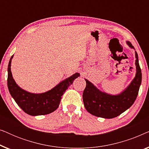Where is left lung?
Segmentation results:
<instances>
[{"instance_id": "8db88e82", "label": "left lung", "mask_w": 149, "mask_h": 149, "mask_svg": "<svg viewBox=\"0 0 149 149\" xmlns=\"http://www.w3.org/2000/svg\"><path fill=\"white\" fill-rule=\"evenodd\" d=\"M127 44L134 49L130 42ZM136 55V76L131 83L125 90L118 95L108 94L102 92L88 80L83 93V100L85 108L91 115L105 119H112L121 115L132 107L142 82V72L140 69L138 56Z\"/></svg>"}]
</instances>
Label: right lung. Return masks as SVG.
Returning <instances> with one entry per match:
<instances>
[{"label": "right lung", "mask_w": 149, "mask_h": 149, "mask_svg": "<svg viewBox=\"0 0 149 149\" xmlns=\"http://www.w3.org/2000/svg\"><path fill=\"white\" fill-rule=\"evenodd\" d=\"M13 57V56H11L8 65V89L17 105L30 115H45L56 111L60 104L62 95L68 87L72 84L74 79L80 76L79 73H75L45 93H30L20 88L12 77L11 63Z\"/></svg>", "instance_id": "add662e5"}]
</instances>
